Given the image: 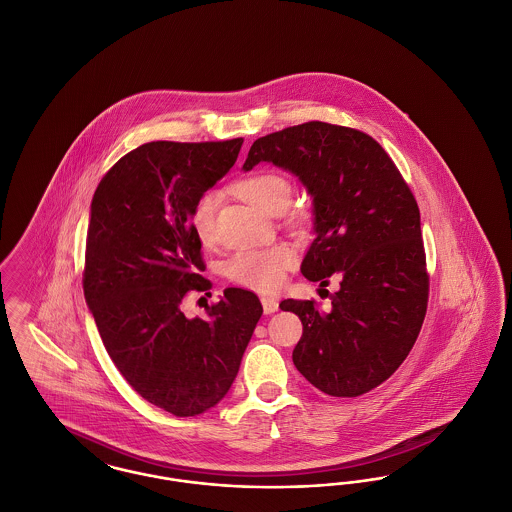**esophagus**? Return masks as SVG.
Wrapping results in <instances>:
<instances>
[{
    "mask_svg": "<svg viewBox=\"0 0 512 512\" xmlns=\"http://www.w3.org/2000/svg\"><path fill=\"white\" fill-rule=\"evenodd\" d=\"M261 303H263V311H265V315H272V313H276V311H278V301H276L274 297H263V299H261Z\"/></svg>",
    "mask_w": 512,
    "mask_h": 512,
    "instance_id": "esophagus-1",
    "label": "esophagus"
}]
</instances>
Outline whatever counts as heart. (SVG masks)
Listing matches in <instances>:
<instances>
[{"label":"heart","instance_id":"1","mask_svg":"<svg viewBox=\"0 0 512 512\" xmlns=\"http://www.w3.org/2000/svg\"><path fill=\"white\" fill-rule=\"evenodd\" d=\"M238 192L247 203L259 211L272 215L278 209H288L292 201V184L278 172H255L238 184ZM219 195L205 192L195 201L192 211V228L201 242H211L215 234V211ZM293 253L286 245H274L267 249H249L236 253L228 265V276L257 292H274L282 286L286 270L292 267Z\"/></svg>","mask_w":512,"mask_h":512}]
</instances>
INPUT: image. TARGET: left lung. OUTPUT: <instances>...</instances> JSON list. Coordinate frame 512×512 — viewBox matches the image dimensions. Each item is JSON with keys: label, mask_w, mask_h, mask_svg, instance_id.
Masks as SVG:
<instances>
[{"label": "left lung", "mask_w": 512, "mask_h": 512, "mask_svg": "<svg viewBox=\"0 0 512 512\" xmlns=\"http://www.w3.org/2000/svg\"><path fill=\"white\" fill-rule=\"evenodd\" d=\"M272 163L313 197V232L301 274L328 286V311L284 299L301 318L293 365L320 391L357 397L388 380L418 338L428 301L420 211L382 146L365 132L305 122L253 142L242 171Z\"/></svg>", "instance_id": "left-lung-1"}]
</instances>
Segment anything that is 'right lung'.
I'll list each match as a JSON object with an SVG mask.
<instances>
[{
	"label": "right lung",
	"mask_w": 512,
	"mask_h": 512,
	"mask_svg": "<svg viewBox=\"0 0 512 512\" xmlns=\"http://www.w3.org/2000/svg\"><path fill=\"white\" fill-rule=\"evenodd\" d=\"M228 142H149L103 176L90 207L84 297L124 380L151 405L195 416L232 388L245 347L263 315L253 292L226 288L205 318H188V293L211 288L195 201L238 159Z\"/></svg>",
	"instance_id": "1"
}]
</instances>
